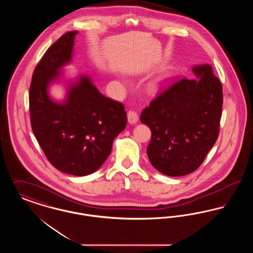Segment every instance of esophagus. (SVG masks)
Returning a JSON list of instances; mask_svg holds the SVG:
<instances>
[{
    "label": "esophagus",
    "mask_w": 253,
    "mask_h": 253,
    "mask_svg": "<svg viewBox=\"0 0 253 253\" xmlns=\"http://www.w3.org/2000/svg\"><path fill=\"white\" fill-rule=\"evenodd\" d=\"M127 119H128V122L132 125V124H135L138 121V116L135 112L129 111L127 114Z\"/></svg>",
    "instance_id": "obj_1"
}]
</instances>
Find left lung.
<instances>
[{"label":"left lung","mask_w":253,"mask_h":253,"mask_svg":"<svg viewBox=\"0 0 253 253\" xmlns=\"http://www.w3.org/2000/svg\"><path fill=\"white\" fill-rule=\"evenodd\" d=\"M197 79L170 85L145 108L140 121L152 131L151 164L168 176L194 171L216 142L222 116V85L211 64L194 65Z\"/></svg>","instance_id":"obj_1"}]
</instances>
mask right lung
Instances as JSON below:
<instances>
[{"label":"right lung","mask_w":253,"mask_h":253,"mask_svg":"<svg viewBox=\"0 0 253 253\" xmlns=\"http://www.w3.org/2000/svg\"><path fill=\"white\" fill-rule=\"evenodd\" d=\"M78 33L60 37L38 63L29 110L34 135L49 162L64 173L84 176L105 162L114 139L127 125V114L121 103L103 96L85 75L67 83L62 101L49 96V86L60 81L61 68L72 60Z\"/></svg>","instance_id":"add662e5"}]
</instances>
